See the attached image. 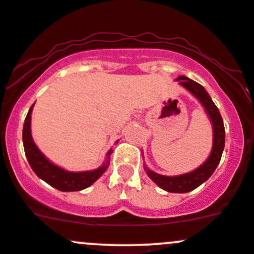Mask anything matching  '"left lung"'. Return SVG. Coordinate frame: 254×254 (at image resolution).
I'll return each mask as SVG.
<instances>
[{
	"instance_id": "1",
	"label": "left lung",
	"mask_w": 254,
	"mask_h": 254,
	"mask_svg": "<svg viewBox=\"0 0 254 254\" xmlns=\"http://www.w3.org/2000/svg\"><path fill=\"white\" fill-rule=\"evenodd\" d=\"M180 80V84L182 87L187 89L190 93H192L198 100L200 101L203 106H204L206 114L209 115V119L211 120L214 129V140H213V149L209 155L208 160L195 169L194 171L190 172L186 175H180V176H163V175L155 174V172L150 171V170L145 169L148 176L155 182L163 190H167L171 193H186L190 190H194L198 186H200L203 182H205L209 177L213 175L215 171L216 166L220 163L221 155H223L224 145H225V128L223 117H221L219 109L216 108L215 104L211 100L210 95L206 93V90L199 83L194 82V80L190 79V78L181 75L177 78Z\"/></svg>"
}]
</instances>
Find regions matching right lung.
I'll list each match as a JSON object with an SVG mask.
<instances>
[{
  "label": "right lung",
  "mask_w": 254,
  "mask_h": 254,
  "mask_svg": "<svg viewBox=\"0 0 254 254\" xmlns=\"http://www.w3.org/2000/svg\"><path fill=\"white\" fill-rule=\"evenodd\" d=\"M34 104L28 111L27 117H25L24 126H23V145H24L25 156L28 159V163L33 171L40 177L41 180L49 184L52 187L57 188L62 192H72V190H80L93 185L104 172L108 169L110 160L105 165L99 169L93 170V171H83V172H69L61 167L54 165L50 163L48 159L43 155L38 146L34 143L31 138L30 132V119H31V110H33ZM112 150L108 153V156L111 155Z\"/></svg>",
  "instance_id": "add662e5"
}]
</instances>
